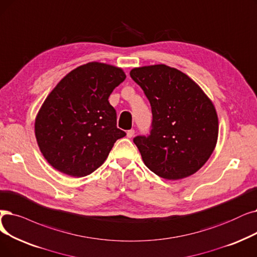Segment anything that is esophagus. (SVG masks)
Wrapping results in <instances>:
<instances>
[{"instance_id":"34e87169","label":"esophagus","mask_w":257,"mask_h":257,"mask_svg":"<svg viewBox=\"0 0 257 257\" xmlns=\"http://www.w3.org/2000/svg\"><path fill=\"white\" fill-rule=\"evenodd\" d=\"M133 136H135V130H133V129H130V130H128V131H127V138L131 139Z\"/></svg>"}]
</instances>
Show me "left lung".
<instances>
[{"label":"left lung","mask_w":257,"mask_h":257,"mask_svg":"<svg viewBox=\"0 0 257 257\" xmlns=\"http://www.w3.org/2000/svg\"><path fill=\"white\" fill-rule=\"evenodd\" d=\"M151 106L148 136L133 143L148 168L166 180H181L199 170L213 152L218 119L207 95L188 75L166 65L130 71Z\"/></svg>","instance_id":"8db88e82"}]
</instances>
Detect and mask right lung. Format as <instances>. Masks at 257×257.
Listing matches in <instances>:
<instances>
[{"mask_svg": "<svg viewBox=\"0 0 257 257\" xmlns=\"http://www.w3.org/2000/svg\"><path fill=\"white\" fill-rule=\"evenodd\" d=\"M125 79L121 69L92 62L55 86L36 119L40 150L53 168L81 177L102 166L114 143L126 136L108 101Z\"/></svg>", "mask_w": 257, "mask_h": 257, "instance_id": "right-lung-1", "label": "right lung"}]
</instances>
